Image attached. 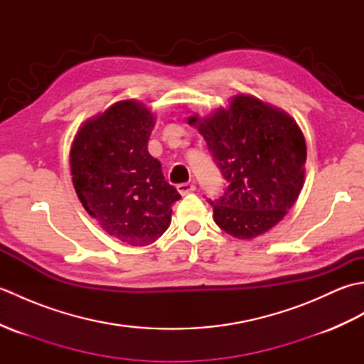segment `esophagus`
I'll return each mask as SVG.
<instances>
[{
	"mask_svg": "<svg viewBox=\"0 0 364 364\" xmlns=\"http://www.w3.org/2000/svg\"><path fill=\"white\" fill-rule=\"evenodd\" d=\"M176 189L181 196H186V194H191V192L196 191V184L194 183H181V184H178Z\"/></svg>",
	"mask_w": 364,
	"mask_h": 364,
	"instance_id": "esophagus-1",
	"label": "esophagus"
}]
</instances>
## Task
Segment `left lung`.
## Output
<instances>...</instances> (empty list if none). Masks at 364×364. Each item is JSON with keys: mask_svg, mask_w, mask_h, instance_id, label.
Listing matches in <instances>:
<instances>
[{"mask_svg": "<svg viewBox=\"0 0 364 364\" xmlns=\"http://www.w3.org/2000/svg\"><path fill=\"white\" fill-rule=\"evenodd\" d=\"M227 181L208 200L214 222L237 239H253L280 222L304 188L306 144L289 114L252 95L231 98L227 109L189 117Z\"/></svg>", "mask_w": 364, "mask_h": 364, "instance_id": "8db88e82", "label": "left lung"}]
</instances>
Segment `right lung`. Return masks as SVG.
Wrapping results in <instances>:
<instances>
[{"mask_svg":"<svg viewBox=\"0 0 364 364\" xmlns=\"http://www.w3.org/2000/svg\"><path fill=\"white\" fill-rule=\"evenodd\" d=\"M153 114L134 102H117L87 120L70 150L78 198L107 235L129 245H149L168 228L178 191L149 153Z\"/></svg>","mask_w":364,"mask_h":364,"instance_id":"add662e5","label":"right lung"}]
</instances>
